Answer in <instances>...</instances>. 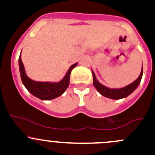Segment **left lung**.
I'll use <instances>...</instances> for the list:
<instances>
[{
    "label": "left lung",
    "instance_id": "1",
    "mask_svg": "<svg viewBox=\"0 0 155 155\" xmlns=\"http://www.w3.org/2000/svg\"><path fill=\"white\" fill-rule=\"evenodd\" d=\"M143 67H142V70L140 75L137 79H136L134 82H132L130 85H127L126 87H122V88H109V87L104 86V85L100 83L97 79L96 76H95L94 73L92 71V74H93V83L94 87L97 90V91L101 94L103 96L106 97L110 98V99L114 100H119L121 98H124L127 97L128 95L130 94L137 87L140 85V82H141L142 77H143Z\"/></svg>",
    "mask_w": 155,
    "mask_h": 155
}]
</instances>
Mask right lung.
<instances>
[{
	"label": "right lung",
	"instance_id": "add662e5",
	"mask_svg": "<svg viewBox=\"0 0 155 155\" xmlns=\"http://www.w3.org/2000/svg\"><path fill=\"white\" fill-rule=\"evenodd\" d=\"M20 76L23 85L31 94L43 101H49L61 96L64 93L70 84V76L71 70L77 65L74 64L70 67L64 77L58 82H36L28 77L25 70L24 64L21 59V54L18 59Z\"/></svg>",
	"mask_w": 155,
	"mask_h": 155
}]
</instances>
